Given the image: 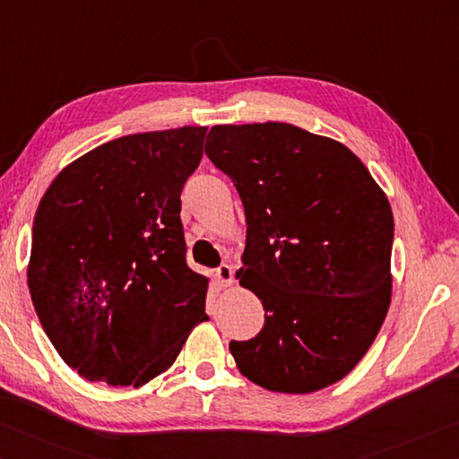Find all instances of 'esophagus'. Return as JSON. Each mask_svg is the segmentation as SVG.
I'll list each match as a JSON object with an SVG mask.
<instances>
[{"label": "esophagus", "mask_w": 459, "mask_h": 459, "mask_svg": "<svg viewBox=\"0 0 459 459\" xmlns=\"http://www.w3.org/2000/svg\"><path fill=\"white\" fill-rule=\"evenodd\" d=\"M215 276L220 280L221 286L234 284V270H231V266H228V264H221V266L215 270Z\"/></svg>", "instance_id": "obj_1"}]
</instances>
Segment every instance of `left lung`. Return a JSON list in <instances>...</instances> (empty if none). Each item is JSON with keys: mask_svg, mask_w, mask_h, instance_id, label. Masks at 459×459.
Returning a JSON list of instances; mask_svg holds the SVG:
<instances>
[{"mask_svg": "<svg viewBox=\"0 0 459 459\" xmlns=\"http://www.w3.org/2000/svg\"><path fill=\"white\" fill-rule=\"evenodd\" d=\"M205 155L246 212L244 268L264 328L230 351L244 377L278 393L341 381L391 304L393 213L355 152L288 123L217 125Z\"/></svg>", "mask_w": 459, "mask_h": 459, "instance_id": "1", "label": "left lung"}]
</instances>
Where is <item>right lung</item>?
<instances>
[{"mask_svg": "<svg viewBox=\"0 0 459 459\" xmlns=\"http://www.w3.org/2000/svg\"><path fill=\"white\" fill-rule=\"evenodd\" d=\"M207 126L136 133L86 152L39 201L28 288L64 363L86 381L141 385L205 320L207 278L185 262L181 191Z\"/></svg>", "mask_w": 459, "mask_h": 459, "instance_id": "right-lung-1", "label": "right lung"}]
</instances>
